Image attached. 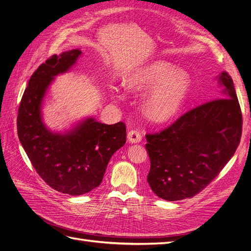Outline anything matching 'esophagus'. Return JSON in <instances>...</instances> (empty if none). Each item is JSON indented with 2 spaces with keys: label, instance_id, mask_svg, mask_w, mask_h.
Wrapping results in <instances>:
<instances>
[{
  "label": "esophagus",
  "instance_id": "obj_1",
  "mask_svg": "<svg viewBox=\"0 0 251 251\" xmlns=\"http://www.w3.org/2000/svg\"><path fill=\"white\" fill-rule=\"evenodd\" d=\"M141 139H142V135L137 130H132V131L128 132V134H127V140H128V142H131V143L140 142Z\"/></svg>",
  "mask_w": 251,
  "mask_h": 251
}]
</instances>
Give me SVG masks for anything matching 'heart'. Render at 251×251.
<instances>
[{
    "mask_svg": "<svg viewBox=\"0 0 251 251\" xmlns=\"http://www.w3.org/2000/svg\"><path fill=\"white\" fill-rule=\"evenodd\" d=\"M191 76L184 70L165 60H156L136 70L127 79L126 86L133 90L154 91L147 101V112L151 118L163 121L176 114L191 88Z\"/></svg>",
    "mask_w": 251,
    "mask_h": 251,
    "instance_id": "b5f03b06",
    "label": "heart"
}]
</instances>
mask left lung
<instances>
[{"label":"left lung","mask_w":251,"mask_h":251,"mask_svg":"<svg viewBox=\"0 0 251 251\" xmlns=\"http://www.w3.org/2000/svg\"><path fill=\"white\" fill-rule=\"evenodd\" d=\"M222 95L189 110L164 130L147 134L148 182L159 198L178 201L199 194L223 170L242 135V112L232 78L219 75Z\"/></svg>","instance_id":"1"}]
</instances>
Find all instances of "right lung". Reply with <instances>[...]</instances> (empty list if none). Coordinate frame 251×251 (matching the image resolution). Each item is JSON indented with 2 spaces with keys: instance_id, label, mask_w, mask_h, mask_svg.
Here are the masks:
<instances>
[{
  "instance_id": "right-lung-1",
  "label": "right lung",
  "mask_w": 251,
  "mask_h": 251,
  "mask_svg": "<svg viewBox=\"0 0 251 251\" xmlns=\"http://www.w3.org/2000/svg\"><path fill=\"white\" fill-rule=\"evenodd\" d=\"M79 49L52 55L30 77L18 113V136L40 177L55 191L87 194L101 183L111 157L126 141L124 123L104 125L88 118L68 133H52L42 119V102L56 75L67 72Z\"/></svg>"
}]
</instances>
